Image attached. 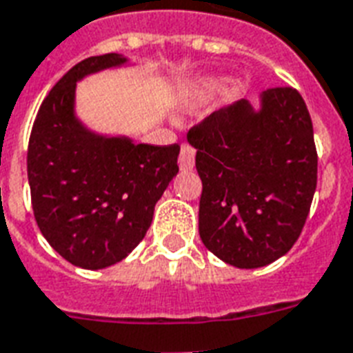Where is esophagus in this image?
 I'll return each mask as SVG.
<instances>
[{"label": "esophagus", "instance_id": "esophagus-1", "mask_svg": "<svg viewBox=\"0 0 353 353\" xmlns=\"http://www.w3.org/2000/svg\"><path fill=\"white\" fill-rule=\"evenodd\" d=\"M179 165L182 171H191L195 165V149L188 143L180 147V157H179Z\"/></svg>", "mask_w": 353, "mask_h": 353}]
</instances>
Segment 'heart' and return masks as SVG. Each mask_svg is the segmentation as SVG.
I'll list each match as a JSON object with an SVG mask.
<instances>
[{"instance_id": "b5f03b06", "label": "heart", "mask_w": 353, "mask_h": 353, "mask_svg": "<svg viewBox=\"0 0 353 353\" xmlns=\"http://www.w3.org/2000/svg\"><path fill=\"white\" fill-rule=\"evenodd\" d=\"M202 97H204V90H199V94H196L195 97H193V101H201Z\"/></svg>"}]
</instances>
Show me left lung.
I'll return each instance as SVG.
<instances>
[{"instance_id":"obj_1","label":"left lung","mask_w":353,"mask_h":353,"mask_svg":"<svg viewBox=\"0 0 353 353\" xmlns=\"http://www.w3.org/2000/svg\"><path fill=\"white\" fill-rule=\"evenodd\" d=\"M188 132L202 180L199 234L225 263L258 269L291 250L316 190L313 123L294 88H269Z\"/></svg>"}]
</instances>
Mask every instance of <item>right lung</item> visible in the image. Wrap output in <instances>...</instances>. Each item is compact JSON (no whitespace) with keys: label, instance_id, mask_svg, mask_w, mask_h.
<instances>
[{"label":"right lung","instance_id":"add662e5","mask_svg":"<svg viewBox=\"0 0 353 353\" xmlns=\"http://www.w3.org/2000/svg\"><path fill=\"white\" fill-rule=\"evenodd\" d=\"M127 62L106 53L73 65L43 99L29 138L27 176L37 225L49 245L81 269H105L127 258L179 173V143L103 136L75 116L79 81Z\"/></svg>","mask_w":353,"mask_h":353}]
</instances>
